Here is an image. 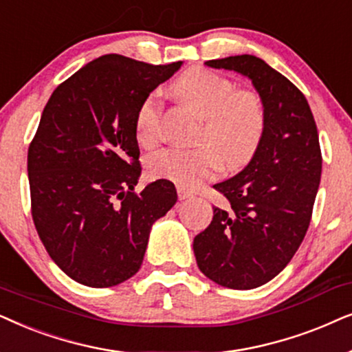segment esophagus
I'll return each mask as SVG.
<instances>
[{
	"instance_id": "34e87169",
	"label": "esophagus",
	"mask_w": 352,
	"mask_h": 352,
	"mask_svg": "<svg viewBox=\"0 0 352 352\" xmlns=\"http://www.w3.org/2000/svg\"><path fill=\"white\" fill-rule=\"evenodd\" d=\"M177 195H179V199H188L191 193L190 191H186L185 188H182V186H177Z\"/></svg>"
}]
</instances>
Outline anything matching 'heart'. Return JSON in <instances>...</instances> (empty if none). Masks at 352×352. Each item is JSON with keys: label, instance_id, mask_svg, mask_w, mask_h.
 <instances>
[{"label": "heart", "instance_id": "heart-1", "mask_svg": "<svg viewBox=\"0 0 352 352\" xmlns=\"http://www.w3.org/2000/svg\"><path fill=\"white\" fill-rule=\"evenodd\" d=\"M182 101L203 117L193 149L167 148L146 159V172L186 190L212 179L222 167L238 168L250 162L265 132V107L252 90L235 85L208 69H191L172 85ZM164 107L157 95H148L135 116V135L144 148L162 138Z\"/></svg>", "mask_w": 352, "mask_h": 352}]
</instances>
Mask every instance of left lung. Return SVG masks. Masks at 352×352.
I'll return each mask as SVG.
<instances>
[{
	"mask_svg": "<svg viewBox=\"0 0 352 352\" xmlns=\"http://www.w3.org/2000/svg\"><path fill=\"white\" fill-rule=\"evenodd\" d=\"M206 65L246 75L265 107L259 148L238 175L214 185L227 208H214L212 222L193 241L206 277L251 289L277 277L306 236L322 173L317 125L301 90L256 56Z\"/></svg>",
	"mask_w": 352,
	"mask_h": 352,
	"instance_id": "8db88e82",
	"label": "left lung"
}]
</instances>
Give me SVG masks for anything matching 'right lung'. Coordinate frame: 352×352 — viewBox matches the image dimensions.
Segmentation results:
<instances>
[{
  "label": "right lung",
  "instance_id": "1",
  "mask_svg": "<svg viewBox=\"0 0 352 352\" xmlns=\"http://www.w3.org/2000/svg\"><path fill=\"white\" fill-rule=\"evenodd\" d=\"M180 65L104 54L46 102L27 156L32 219L51 259L75 282L107 288L133 277L153 223L175 204L168 180L135 191V116Z\"/></svg>",
  "mask_w": 352,
  "mask_h": 352
}]
</instances>
